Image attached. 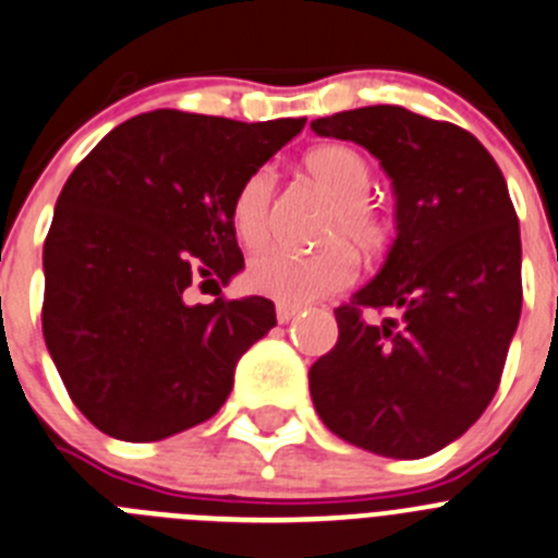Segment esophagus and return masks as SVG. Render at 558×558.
<instances>
[{
	"label": "esophagus",
	"mask_w": 558,
	"mask_h": 558,
	"mask_svg": "<svg viewBox=\"0 0 558 558\" xmlns=\"http://www.w3.org/2000/svg\"><path fill=\"white\" fill-rule=\"evenodd\" d=\"M275 314H278V323H289V319H294V316L300 314L298 305H283L280 303L278 308H275Z\"/></svg>",
	"instance_id": "obj_1"
}]
</instances>
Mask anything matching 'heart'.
I'll return each mask as SVG.
<instances>
[{
  "label": "heart",
  "mask_w": 558,
  "mask_h": 558,
  "mask_svg": "<svg viewBox=\"0 0 558 558\" xmlns=\"http://www.w3.org/2000/svg\"><path fill=\"white\" fill-rule=\"evenodd\" d=\"M305 172L323 185L336 203L330 217V242H348L361 255H380L389 247L391 225L375 205H369L375 174L369 160L348 144H325L305 155ZM275 172L260 167L250 172L235 189L230 219L244 247L267 242L272 228ZM355 280V258L344 244L300 253V250L269 247L253 255L247 264V283L258 294L283 305H308L336 294Z\"/></svg>",
  "instance_id": "obj_1"
}]
</instances>
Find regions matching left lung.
<instances>
[{"instance_id": "left-lung-1", "label": "left lung", "mask_w": 558, "mask_h": 558, "mask_svg": "<svg viewBox=\"0 0 558 558\" xmlns=\"http://www.w3.org/2000/svg\"><path fill=\"white\" fill-rule=\"evenodd\" d=\"M311 130L369 149L398 197V239L333 311L339 339L311 366V400L355 448L423 459L484 414L520 323L523 247L504 172L473 133L400 105ZM366 307L381 319L366 320Z\"/></svg>"}]
</instances>
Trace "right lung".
Returning <instances> with one entry per match:
<instances>
[{
    "label": "right lung",
    "mask_w": 558,
    "mask_h": 558,
    "mask_svg": "<svg viewBox=\"0 0 558 558\" xmlns=\"http://www.w3.org/2000/svg\"><path fill=\"white\" fill-rule=\"evenodd\" d=\"M303 128L153 110L66 180L44 242V339L102 434L158 441L222 409L239 359L278 323L272 300L222 298L244 267L230 205ZM197 279L218 286L214 304L184 303Z\"/></svg>",
    "instance_id": "add662e5"
}]
</instances>
